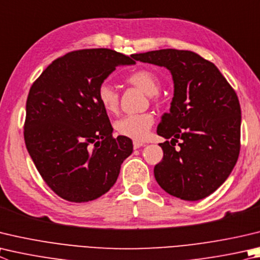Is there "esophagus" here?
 I'll use <instances>...</instances> for the list:
<instances>
[{
	"instance_id": "esophagus-1",
	"label": "esophagus",
	"mask_w": 260,
	"mask_h": 260,
	"mask_svg": "<svg viewBox=\"0 0 260 260\" xmlns=\"http://www.w3.org/2000/svg\"><path fill=\"white\" fill-rule=\"evenodd\" d=\"M144 145H145V143H143V142H139V141H134V142H133L134 149H139V148H141V146H144Z\"/></svg>"
}]
</instances>
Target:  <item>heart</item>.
<instances>
[{
  "label": "heart",
  "instance_id": "heart-1",
  "mask_svg": "<svg viewBox=\"0 0 260 260\" xmlns=\"http://www.w3.org/2000/svg\"><path fill=\"white\" fill-rule=\"evenodd\" d=\"M125 82L140 88L145 94L154 99L160 89V79L152 70L138 69L125 77ZM98 100L103 110L114 115L119 108V98L115 88L108 83H102L98 88ZM154 122V117L150 112L128 115L116 121L115 128L119 135L135 141H142L149 135Z\"/></svg>",
  "mask_w": 260,
  "mask_h": 260
}]
</instances>
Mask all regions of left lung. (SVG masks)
Instances as JSON below:
<instances>
[{
    "instance_id": "8db88e82",
    "label": "left lung",
    "mask_w": 260,
    "mask_h": 260,
    "mask_svg": "<svg viewBox=\"0 0 260 260\" xmlns=\"http://www.w3.org/2000/svg\"><path fill=\"white\" fill-rule=\"evenodd\" d=\"M132 58L166 67L173 75L171 111L157 128L158 135L172 140L159 144L164 157L154 166L155 181L182 200L210 196L239 158L241 108L237 93L214 63L194 52L165 49Z\"/></svg>"
}]
</instances>
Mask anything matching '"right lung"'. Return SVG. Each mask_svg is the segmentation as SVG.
Masks as SVG:
<instances>
[{
  "label": "right lung",
  "mask_w": 260,
  "mask_h": 260,
  "mask_svg": "<svg viewBox=\"0 0 260 260\" xmlns=\"http://www.w3.org/2000/svg\"><path fill=\"white\" fill-rule=\"evenodd\" d=\"M129 56L110 49H85L55 59L32 83L23 138L40 175L70 202L95 200L117 181L133 151L132 140L112 136L98 88Z\"/></svg>",
  "instance_id": "add662e5"
}]
</instances>
